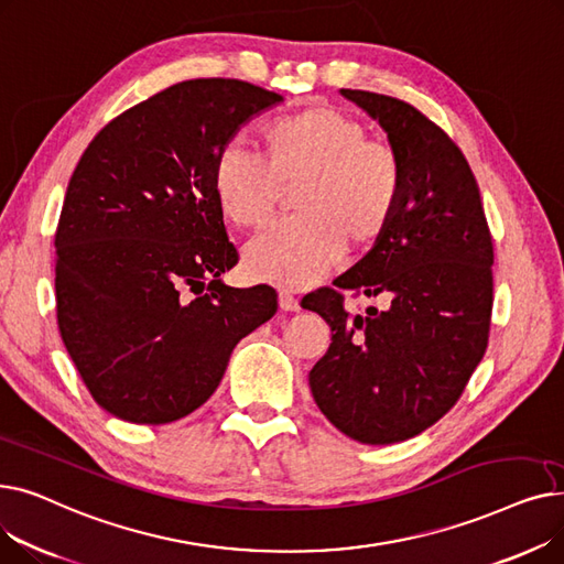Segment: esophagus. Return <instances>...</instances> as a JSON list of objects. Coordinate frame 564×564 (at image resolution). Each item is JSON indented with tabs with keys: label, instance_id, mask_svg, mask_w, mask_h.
Masks as SVG:
<instances>
[{
	"label": "esophagus",
	"instance_id": "1",
	"mask_svg": "<svg viewBox=\"0 0 564 564\" xmlns=\"http://www.w3.org/2000/svg\"><path fill=\"white\" fill-rule=\"evenodd\" d=\"M279 306H281V311L297 313V311H300V300L294 297V294H290L288 290H281V292H279Z\"/></svg>",
	"mask_w": 564,
	"mask_h": 564
}]
</instances>
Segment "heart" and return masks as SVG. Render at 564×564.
<instances>
[{
    "instance_id": "1",
    "label": "heart",
    "mask_w": 564,
    "mask_h": 564,
    "mask_svg": "<svg viewBox=\"0 0 564 564\" xmlns=\"http://www.w3.org/2000/svg\"><path fill=\"white\" fill-rule=\"evenodd\" d=\"M267 160L245 141L226 143L213 169L224 215L258 226L272 215L281 185H294L300 217L276 221L245 247L251 279L306 288L327 276L347 249L366 245L391 221L402 187L393 148L366 139L364 128L334 107H311L264 130Z\"/></svg>"
}]
</instances>
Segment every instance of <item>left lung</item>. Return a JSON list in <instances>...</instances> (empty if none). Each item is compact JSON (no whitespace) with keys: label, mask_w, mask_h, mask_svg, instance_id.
<instances>
[{"label":"left lung","mask_w":564,"mask_h":564,"mask_svg":"<svg viewBox=\"0 0 564 564\" xmlns=\"http://www.w3.org/2000/svg\"><path fill=\"white\" fill-rule=\"evenodd\" d=\"M387 132L400 160L395 213L334 285L302 300L332 327L308 375L324 416L368 446L406 441L455 406L485 357L494 245L480 189L455 141L416 107L340 88ZM383 293L389 310L349 316L341 290Z\"/></svg>","instance_id":"obj_1"}]
</instances>
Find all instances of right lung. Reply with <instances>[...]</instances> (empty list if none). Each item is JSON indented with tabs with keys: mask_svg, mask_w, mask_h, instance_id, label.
Segmentation results:
<instances>
[{
	"mask_svg": "<svg viewBox=\"0 0 564 564\" xmlns=\"http://www.w3.org/2000/svg\"><path fill=\"white\" fill-rule=\"evenodd\" d=\"M279 94L187 79L116 116L70 177L54 249L56 319L111 416L164 425L210 398L276 290L230 288L237 264L213 189L221 148Z\"/></svg>",
	"mask_w": 564,
	"mask_h": 564,
	"instance_id": "right-lung-1",
	"label": "right lung"
}]
</instances>
